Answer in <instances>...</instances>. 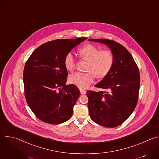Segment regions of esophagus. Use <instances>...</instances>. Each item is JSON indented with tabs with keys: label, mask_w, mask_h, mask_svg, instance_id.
Segmentation results:
<instances>
[{
	"label": "esophagus",
	"mask_w": 159,
	"mask_h": 159,
	"mask_svg": "<svg viewBox=\"0 0 159 159\" xmlns=\"http://www.w3.org/2000/svg\"><path fill=\"white\" fill-rule=\"evenodd\" d=\"M80 92L81 94H86V90L84 89H80Z\"/></svg>",
	"instance_id": "esophagus-1"
}]
</instances>
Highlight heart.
Instances as JSON below:
<instances>
[{
  "label": "heart",
  "mask_w": 159,
  "mask_h": 159,
  "mask_svg": "<svg viewBox=\"0 0 159 159\" xmlns=\"http://www.w3.org/2000/svg\"><path fill=\"white\" fill-rule=\"evenodd\" d=\"M80 57L87 60L86 64V73L76 72L69 77L70 84L79 89H86L93 84L95 75L99 78L106 76L111 71L114 64L115 58L112 52L109 50H101L93 44H87L78 50ZM66 69L72 71L75 66V60L72 53H68L63 60Z\"/></svg>",
  "instance_id": "heart-1"
}]
</instances>
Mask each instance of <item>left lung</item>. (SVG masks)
<instances>
[{
    "instance_id": "8db88e82",
    "label": "left lung",
    "mask_w": 159,
    "mask_h": 159,
    "mask_svg": "<svg viewBox=\"0 0 159 159\" xmlns=\"http://www.w3.org/2000/svg\"><path fill=\"white\" fill-rule=\"evenodd\" d=\"M111 49L115 61L109 74L95 87L106 91L88 90L90 117L97 124L114 128L121 125L137 106L140 84L139 68L130 53L121 44L107 39H89Z\"/></svg>"
}]
</instances>
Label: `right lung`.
<instances>
[{"label": "right lung", "instance_id": "right-lung-1", "mask_svg": "<svg viewBox=\"0 0 159 159\" xmlns=\"http://www.w3.org/2000/svg\"><path fill=\"white\" fill-rule=\"evenodd\" d=\"M87 38L50 41L37 48L23 72L25 95L28 106L40 120L58 125L69 120L80 96L74 85H66L65 55Z\"/></svg>", "mask_w": 159, "mask_h": 159}]
</instances>
